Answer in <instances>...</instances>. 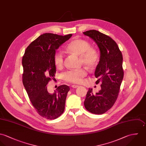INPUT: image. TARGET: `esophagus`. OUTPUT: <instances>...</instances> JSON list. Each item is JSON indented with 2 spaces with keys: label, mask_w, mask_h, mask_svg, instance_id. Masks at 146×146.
Segmentation results:
<instances>
[{
  "label": "esophagus",
  "mask_w": 146,
  "mask_h": 146,
  "mask_svg": "<svg viewBox=\"0 0 146 146\" xmlns=\"http://www.w3.org/2000/svg\"><path fill=\"white\" fill-rule=\"evenodd\" d=\"M79 86H80L76 85H72V88H78Z\"/></svg>",
  "instance_id": "34e87169"
}]
</instances>
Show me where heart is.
<instances>
[{
	"label": "heart",
	"mask_w": 146,
	"mask_h": 146,
	"mask_svg": "<svg viewBox=\"0 0 146 146\" xmlns=\"http://www.w3.org/2000/svg\"><path fill=\"white\" fill-rule=\"evenodd\" d=\"M66 50L73 54L81 56V61L88 67H93L97 62L98 55L96 51L91 48L90 44L88 41L77 39L70 42L66 47ZM55 65L61 68L64 65V56L61 52L57 51L54 56ZM87 74V71L84 68L77 70H69L64 74V78L65 81L73 83H81L84 77Z\"/></svg>",
	"instance_id": "heart-1"
}]
</instances>
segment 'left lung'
<instances>
[{
	"label": "left lung",
	"mask_w": 146,
	"mask_h": 146,
	"mask_svg": "<svg viewBox=\"0 0 146 146\" xmlns=\"http://www.w3.org/2000/svg\"><path fill=\"white\" fill-rule=\"evenodd\" d=\"M91 38L100 50V59L95 71L101 82V90L95 94L89 88L84 102L85 108L94 114H103L115 104L123 77L122 55L116 43L109 36L95 30L83 33Z\"/></svg>",
	"instance_id": "1"
}]
</instances>
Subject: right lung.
<instances>
[{"label": "right lung", "mask_w": 146, "mask_h": 146, "mask_svg": "<svg viewBox=\"0 0 146 146\" xmlns=\"http://www.w3.org/2000/svg\"><path fill=\"white\" fill-rule=\"evenodd\" d=\"M72 36V34L64 36L42 34L30 44L23 58V85L38 114L47 119L58 118L65 109L69 87L61 85L51 94L47 85L51 78L55 80L54 56L56 50Z\"/></svg>", "instance_id": "1"}]
</instances>
